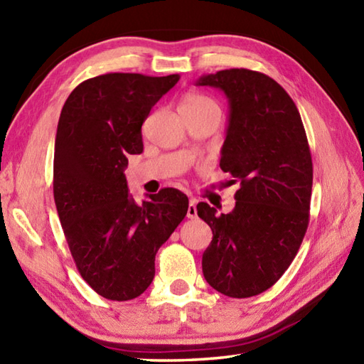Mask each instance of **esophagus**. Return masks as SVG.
Wrapping results in <instances>:
<instances>
[{
	"instance_id": "34e87169",
	"label": "esophagus",
	"mask_w": 364,
	"mask_h": 364,
	"mask_svg": "<svg viewBox=\"0 0 364 364\" xmlns=\"http://www.w3.org/2000/svg\"><path fill=\"white\" fill-rule=\"evenodd\" d=\"M188 218H189V219H196V218H197V200H196V198H191V200H189Z\"/></svg>"
}]
</instances>
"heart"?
Wrapping results in <instances>:
<instances>
[{
  "label": "heart",
  "mask_w": 364,
  "mask_h": 364,
  "mask_svg": "<svg viewBox=\"0 0 364 364\" xmlns=\"http://www.w3.org/2000/svg\"><path fill=\"white\" fill-rule=\"evenodd\" d=\"M205 109H215L219 111V106L215 105L213 98L206 97L198 92H189L184 95L180 102V111H205Z\"/></svg>",
  "instance_id": "1"
}]
</instances>
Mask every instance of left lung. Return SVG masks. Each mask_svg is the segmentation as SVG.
<instances>
[{"label": "left lung", "mask_w": 364, "mask_h": 364, "mask_svg": "<svg viewBox=\"0 0 364 364\" xmlns=\"http://www.w3.org/2000/svg\"><path fill=\"white\" fill-rule=\"evenodd\" d=\"M196 84L228 100L220 168L241 183L231 213L197 205L213 230L205 280L228 297L258 296L289 267L310 222L313 162L304 123L292 98L264 73L230 68Z\"/></svg>", "instance_id": "obj_1"}]
</instances>
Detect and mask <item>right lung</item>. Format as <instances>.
Returning <instances> with one entry per match:
<instances>
[{
	"mask_svg": "<svg viewBox=\"0 0 364 364\" xmlns=\"http://www.w3.org/2000/svg\"><path fill=\"white\" fill-rule=\"evenodd\" d=\"M178 75L106 73L82 81L60 111L53 192L81 277L100 296L125 301L154 277V257L188 213L166 188L137 205L128 192L129 154L144 150L142 123Z\"/></svg>",
	"mask_w": 364,
	"mask_h": 364,
	"instance_id": "right-lung-1",
	"label": "right lung"
}]
</instances>
